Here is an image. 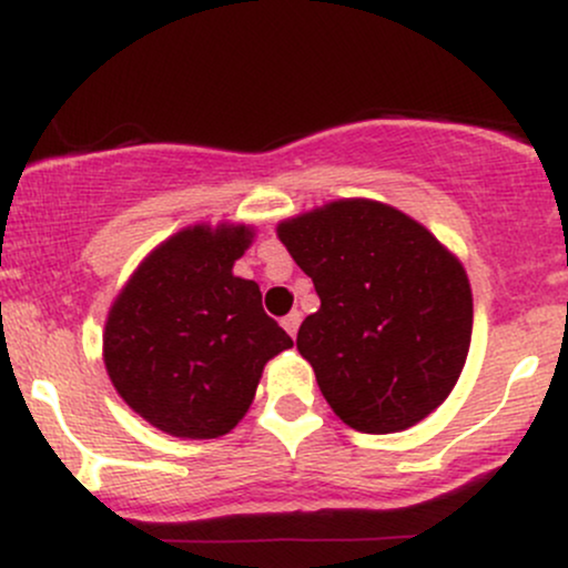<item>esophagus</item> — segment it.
<instances>
[{
  "label": "esophagus",
  "mask_w": 568,
  "mask_h": 568,
  "mask_svg": "<svg viewBox=\"0 0 568 568\" xmlns=\"http://www.w3.org/2000/svg\"><path fill=\"white\" fill-rule=\"evenodd\" d=\"M298 325H302V315H298L296 310H293L291 315H285V317H283V328L288 331L291 336H296V334H298Z\"/></svg>",
  "instance_id": "1"
}]
</instances>
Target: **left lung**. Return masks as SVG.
Instances as JSON below:
<instances>
[{
	"label": "left lung",
	"mask_w": 568,
	"mask_h": 568,
	"mask_svg": "<svg viewBox=\"0 0 568 568\" xmlns=\"http://www.w3.org/2000/svg\"><path fill=\"white\" fill-rule=\"evenodd\" d=\"M321 310L296 347L328 406L357 433L414 427L465 368L473 291L465 266L419 221L376 200H336L277 224Z\"/></svg>",
	"instance_id": "left-lung-1"
}]
</instances>
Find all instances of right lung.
<instances>
[{"label": "right lung", "mask_w": 568, "mask_h": 568, "mask_svg": "<svg viewBox=\"0 0 568 568\" xmlns=\"http://www.w3.org/2000/svg\"><path fill=\"white\" fill-rule=\"evenodd\" d=\"M251 240L243 224L186 226L143 258L109 310V379L162 433L226 435L251 408L266 361L293 347L258 285L232 272Z\"/></svg>", "instance_id": "right-lung-1"}]
</instances>
